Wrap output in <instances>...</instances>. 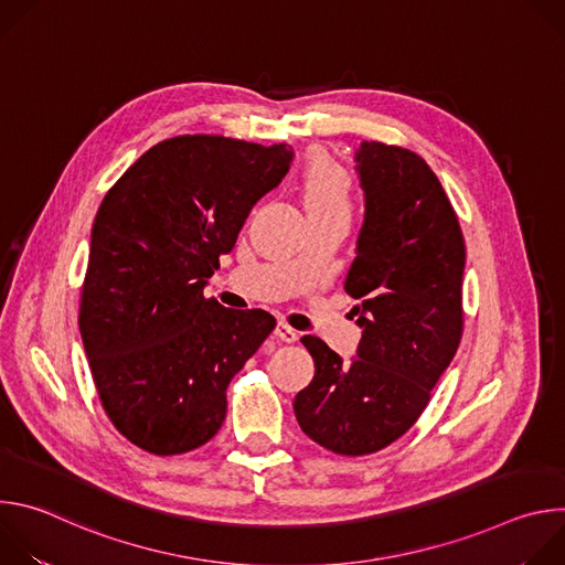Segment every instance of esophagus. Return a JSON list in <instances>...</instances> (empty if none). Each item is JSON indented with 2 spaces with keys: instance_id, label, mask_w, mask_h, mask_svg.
<instances>
[{
  "instance_id": "esophagus-1",
  "label": "esophagus",
  "mask_w": 565,
  "mask_h": 565,
  "mask_svg": "<svg viewBox=\"0 0 565 565\" xmlns=\"http://www.w3.org/2000/svg\"><path fill=\"white\" fill-rule=\"evenodd\" d=\"M275 335H277V340H281V342H286V344H292V342L299 340V333H297L295 329H290L288 324H277Z\"/></svg>"
}]
</instances>
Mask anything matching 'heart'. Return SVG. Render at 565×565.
I'll return each instance as SVG.
<instances>
[{
  "mask_svg": "<svg viewBox=\"0 0 565 565\" xmlns=\"http://www.w3.org/2000/svg\"><path fill=\"white\" fill-rule=\"evenodd\" d=\"M297 188L308 218L351 214V177L327 153H310Z\"/></svg>",
  "mask_w": 565,
  "mask_h": 565,
  "instance_id": "b5f03b06",
  "label": "heart"
}]
</instances>
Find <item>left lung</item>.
Segmentation results:
<instances>
[{
    "label": "left lung",
    "instance_id": "left-lung-1",
    "mask_svg": "<svg viewBox=\"0 0 565 565\" xmlns=\"http://www.w3.org/2000/svg\"><path fill=\"white\" fill-rule=\"evenodd\" d=\"M364 223L344 290L358 299V353L344 362L312 335L315 377L295 395L301 431L342 456L384 449L429 405L462 335L465 238L431 168L402 147L355 151Z\"/></svg>",
    "mask_w": 565,
    "mask_h": 565
}]
</instances>
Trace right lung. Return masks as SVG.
<instances>
[{
    "instance_id": "1",
    "label": "right lung",
    "mask_w": 565,
    "mask_h": 565,
    "mask_svg": "<svg viewBox=\"0 0 565 565\" xmlns=\"http://www.w3.org/2000/svg\"><path fill=\"white\" fill-rule=\"evenodd\" d=\"M292 147L177 136L147 149L92 227L79 335L103 407L136 447L177 456L223 425L230 380L275 329L203 288L255 203L288 174Z\"/></svg>"
}]
</instances>
